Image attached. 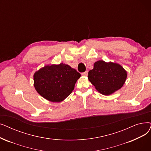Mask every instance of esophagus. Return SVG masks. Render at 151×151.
<instances>
[{"label":"esophagus","mask_w":151,"mask_h":151,"mask_svg":"<svg viewBox=\"0 0 151 151\" xmlns=\"http://www.w3.org/2000/svg\"><path fill=\"white\" fill-rule=\"evenodd\" d=\"M81 75H83V76H88V71H84V72H83V73H81Z\"/></svg>","instance_id":"esophagus-1"}]
</instances>
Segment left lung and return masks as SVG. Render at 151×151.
<instances>
[{"mask_svg":"<svg viewBox=\"0 0 151 151\" xmlns=\"http://www.w3.org/2000/svg\"><path fill=\"white\" fill-rule=\"evenodd\" d=\"M127 71L119 64L99 60L88 72V79L104 95H109L120 89L127 79Z\"/></svg>","mask_w":151,"mask_h":151,"instance_id":"1","label":"left lung"}]
</instances>
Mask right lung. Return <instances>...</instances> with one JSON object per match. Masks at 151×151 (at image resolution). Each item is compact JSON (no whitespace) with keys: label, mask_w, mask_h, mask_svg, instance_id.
Masks as SVG:
<instances>
[{"label":"right lung","mask_w":151,"mask_h":151,"mask_svg":"<svg viewBox=\"0 0 151 151\" xmlns=\"http://www.w3.org/2000/svg\"><path fill=\"white\" fill-rule=\"evenodd\" d=\"M81 75L69 65L63 63L47 65L34 75V86L45 99L60 102L73 91Z\"/></svg>","instance_id":"obj_1"}]
</instances>
